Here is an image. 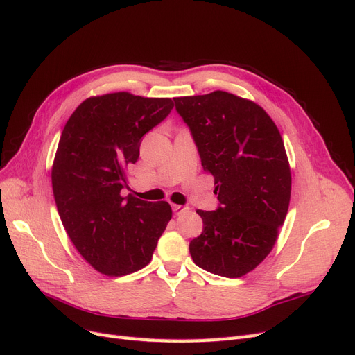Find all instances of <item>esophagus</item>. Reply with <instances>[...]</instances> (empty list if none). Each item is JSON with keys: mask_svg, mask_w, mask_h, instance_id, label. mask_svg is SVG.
Segmentation results:
<instances>
[{"mask_svg": "<svg viewBox=\"0 0 355 355\" xmlns=\"http://www.w3.org/2000/svg\"><path fill=\"white\" fill-rule=\"evenodd\" d=\"M171 209H173L175 214H182V213H185V211L189 210V209L185 207V206H180V204H173V206H171Z\"/></svg>", "mask_w": 355, "mask_h": 355, "instance_id": "34e87169", "label": "esophagus"}]
</instances>
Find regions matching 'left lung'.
<instances>
[{
    "label": "left lung",
    "mask_w": 355,
    "mask_h": 355,
    "mask_svg": "<svg viewBox=\"0 0 355 355\" xmlns=\"http://www.w3.org/2000/svg\"><path fill=\"white\" fill-rule=\"evenodd\" d=\"M219 206L197 210L202 232L191 240L192 261L220 277L254 270L272 250L292 189L280 132L259 105L227 92L176 98Z\"/></svg>",
    "instance_id": "8db88e82"
}]
</instances>
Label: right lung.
Returning <instances> with one entry per match:
<instances>
[{
	"label": "right lung",
	"mask_w": 355,
	"mask_h": 355,
	"mask_svg": "<svg viewBox=\"0 0 355 355\" xmlns=\"http://www.w3.org/2000/svg\"><path fill=\"white\" fill-rule=\"evenodd\" d=\"M171 110V99L103 94L84 101L60 135L51 170L59 216L75 249L105 275L146 266L171 219L168 202L121 194L142 137Z\"/></svg>",
	"instance_id": "1"
}]
</instances>
